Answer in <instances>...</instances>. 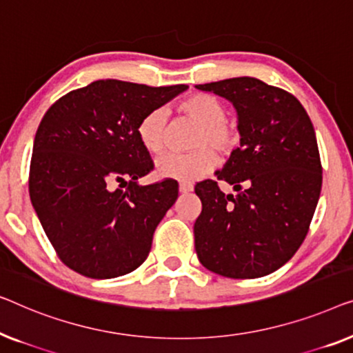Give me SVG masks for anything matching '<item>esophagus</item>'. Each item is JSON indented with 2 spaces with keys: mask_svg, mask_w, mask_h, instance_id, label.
Returning <instances> with one entry per match:
<instances>
[{
  "mask_svg": "<svg viewBox=\"0 0 353 353\" xmlns=\"http://www.w3.org/2000/svg\"><path fill=\"white\" fill-rule=\"evenodd\" d=\"M192 190H193V185L190 182H181V183H179V192H181V193H188Z\"/></svg>",
  "mask_w": 353,
  "mask_h": 353,
  "instance_id": "obj_1",
  "label": "esophagus"
}]
</instances>
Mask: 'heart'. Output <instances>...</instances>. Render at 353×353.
<instances>
[{
    "mask_svg": "<svg viewBox=\"0 0 353 353\" xmlns=\"http://www.w3.org/2000/svg\"><path fill=\"white\" fill-rule=\"evenodd\" d=\"M179 112L200 125L193 145L201 147L192 153H168L157 160L158 176L177 181H196L216 166V157L210 148L222 157L232 155L240 147L241 136L235 125L227 121L225 103L211 94L198 92L179 103ZM137 137L147 152L160 153L166 147L168 112L153 108L142 117L137 125Z\"/></svg>",
    "mask_w": 353,
    "mask_h": 353,
    "instance_id": "obj_1",
    "label": "heart"
}]
</instances>
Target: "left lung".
Returning a JSON list of instances; mask_svg holds the SVG:
<instances>
[{"mask_svg":"<svg viewBox=\"0 0 353 353\" xmlns=\"http://www.w3.org/2000/svg\"><path fill=\"white\" fill-rule=\"evenodd\" d=\"M233 103L240 147L216 181L198 182L196 256L227 278H259L285 265L309 232L321 192V161L305 108L285 89L251 77L198 84Z\"/></svg>","mask_w":353,"mask_h":353,"instance_id":"1","label":"left lung"}]
</instances>
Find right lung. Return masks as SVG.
<instances>
[{"label": "right lung", "instance_id": "obj_1", "mask_svg": "<svg viewBox=\"0 0 353 353\" xmlns=\"http://www.w3.org/2000/svg\"><path fill=\"white\" fill-rule=\"evenodd\" d=\"M185 89L99 79L44 113L30 161V200L59 259L72 270L103 280L147 259L179 185L174 179L139 185L153 161L137 125Z\"/></svg>", "mask_w": 353, "mask_h": 353}]
</instances>
